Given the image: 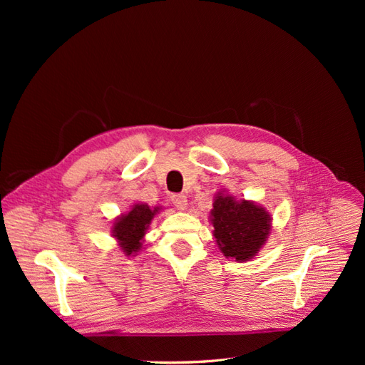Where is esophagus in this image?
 <instances>
[{
	"mask_svg": "<svg viewBox=\"0 0 365 365\" xmlns=\"http://www.w3.org/2000/svg\"><path fill=\"white\" fill-rule=\"evenodd\" d=\"M172 202L178 210H185L187 196L184 193H175V195H172Z\"/></svg>",
	"mask_w": 365,
	"mask_h": 365,
	"instance_id": "obj_1",
	"label": "esophagus"
}]
</instances>
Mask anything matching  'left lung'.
Wrapping results in <instances>:
<instances>
[{"instance_id":"obj_1","label":"left lung","mask_w":365,"mask_h":365,"mask_svg":"<svg viewBox=\"0 0 365 365\" xmlns=\"http://www.w3.org/2000/svg\"><path fill=\"white\" fill-rule=\"evenodd\" d=\"M212 224L220 251L225 257L247 262L262 248L271 230V217L254 202L235 201L233 196L217 195Z\"/></svg>"}]
</instances>
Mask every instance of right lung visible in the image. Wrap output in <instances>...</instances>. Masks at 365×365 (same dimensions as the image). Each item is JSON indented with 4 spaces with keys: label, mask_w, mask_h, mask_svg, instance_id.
<instances>
[{
    "label": "right lung",
    "mask_w": 365,
    "mask_h": 365,
    "mask_svg": "<svg viewBox=\"0 0 365 365\" xmlns=\"http://www.w3.org/2000/svg\"><path fill=\"white\" fill-rule=\"evenodd\" d=\"M158 207L152 210L146 204H135L128 215L117 219L113 235L120 242V247L126 256L137 252L141 248V239L146 235L150 220L158 213Z\"/></svg>",
    "instance_id": "add662e5"
}]
</instances>
